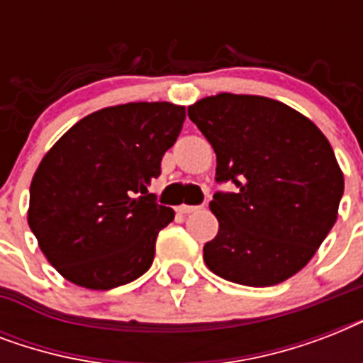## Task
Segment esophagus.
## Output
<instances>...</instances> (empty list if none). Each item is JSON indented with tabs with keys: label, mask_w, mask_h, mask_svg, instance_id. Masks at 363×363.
Masks as SVG:
<instances>
[{
	"label": "esophagus",
	"mask_w": 363,
	"mask_h": 363,
	"mask_svg": "<svg viewBox=\"0 0 363 363\" xmlns=\"http://www.w3.org/2000/svg\"><path fill=\"white\" fill-rule=\"evenodd\" d=\"M199 207H196V205H181L179 207V213H182V215H190V213H194V211H198Z\"/></svg>",
	"instance_id": "obj_1"
}]
</instances>
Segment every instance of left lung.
<instances>
[{
    "label": "left lung",
    "instance_id": "left-lung-1",
    "mask_svg": "<svg viewBox=\"0 0 363 363\" xmlns=\"http://www.w3.org/2000/svg\"><path fill=\"white\" fill-rule=\"evenodd\" d=\"M216 154L209 203L218 233L205 242L215 275L245 286H273L303 269L337 220L343 171L326 135L292 107L247 94H216L188 107Z\"/></svg>",
    "mask_w": 363,
    "mask_h": 363
}]
</instances>
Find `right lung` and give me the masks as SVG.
Listing matches in <instances>:
<instances>
[{
    "label": "right lung",
    "instance_id": "right-lung-1",
    "mask_svg": "<svg viewBox=\"0 0 363 363\" xmlns=\"http://www.w3.org/2000/svg\"><path fill=\"white\" fill-rule=\"evenodd\" d=\"M184 118V107L169 101L105 107L43 156L31 179L28 224L64 279L111 290L148 271L158 232L175 218L148 184Z\"/></svg>",
    "mask_w": 363,
    "mask_h": 363
}]
</instances>
